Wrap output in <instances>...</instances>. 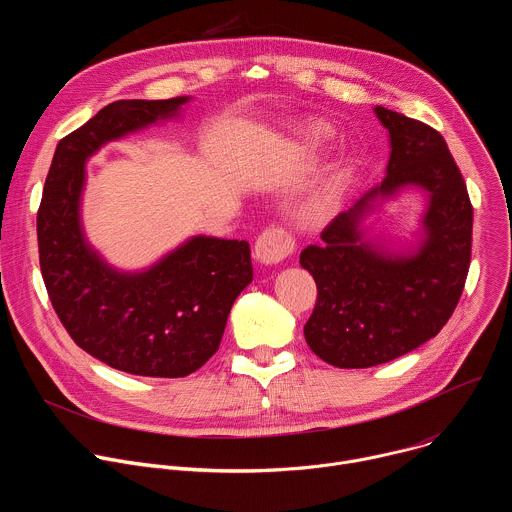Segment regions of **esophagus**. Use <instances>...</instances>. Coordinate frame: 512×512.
<instances>
[{"label": "esophagus", "mask_w": 512, "mask_h": 512, "mask_svg": "<svg viewBox=\"0 0 512 512\" xmlns=\"http://www.w3.org/2000/svg\"><path fill=\"white\" fill-rule=\"evenodd\" d=\"M291 251H294V239L279 227L263 231L255 243V257L263 265H277L291 255Z\"/></svg>", "instance_id": "obj_1"}]
</instances>
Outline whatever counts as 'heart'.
<instances>
[{
  "label": "heart",
  "instance_id": "heart-1",
  "mask_svg": "<svg viewBox=\"0 0 512 512\" xmlns=\"http://www.w3.org/2000/svg\"><path fill=\"white\" fill-rule=\"evenodd\" d=\"M296 141H289L287 152L294 156L308 154L316 150L320 143L330 139L332 131L328 125L320 121L302 123L294 129ZM300 166L298 162H285L281 166V178L287 184H296L300 180ZM350 180V166L346 162H334L296 202V218L302 227L308 229H320L328 225L336 212L340 210V204L346 194V186Z\"/></svg>",
  "mask_w": 512,
  "mask_h": 512
}]
</instances>
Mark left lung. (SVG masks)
<instances>
[{
  "label": "left lung",
  "mask_w": 512,
  "mask_h": 512,
  "mask_svg": "<svg viewBox=\"0 0 512 512\" xmlns=\"http://www.w3.org/2000/svg\"><path fill=\"white\" fill-rule=\"evenodd\" d=\"M375 115L389 131L387 176L300 255L318 285L304 336L338 369H369L433 338L454 314L470 267L472 204L444 137L381 105ZM411 187L426 200L416 243L403 250L371 238L363 221Z\"/></svg>",
  "instance_id": "8db88e82"
}]
</instances>
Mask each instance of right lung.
I'll list each match as a JSON object with an SVG mask.
<instances>
[{
  "label": "right lung",
  "mask_w": 512,
  "mask_h": 512,
  "mask_svg": "<svg viewBox=\"0 0 512 512\" xmlns=\"http://www.w3.org/2000/svg\"><path fill=\"white\" fill-rule=\"evenodd\" d=\"M188 101L129 99L103 107L56 145L38 208L40 269L62 326L97 360L139 377L198 371L253 281L247 241L196 235L139 271L109 265L87 241V160L109 141L180 117Z\"/></svg>",
  "instance_id": "obj_1"
}]
</instances>
